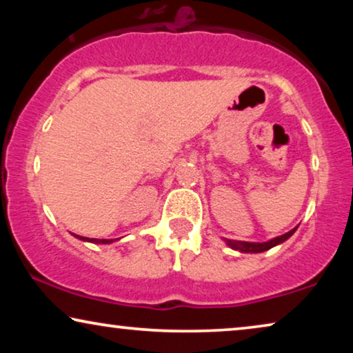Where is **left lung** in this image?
Returning a JSON list of instances; mask_svg holds the SVG:
<instances>
[{
  "mask_svg": "<svg viewBox=\"0 0 353 353\" xmlns=\"http://www.w3.org/2000/svg\"><path fill=\"white\" fill-rule=\"evenodd\" d=\"M297 228H294L289 231V233L283 234V236H278V238H274L272 241H268V243H248V241H231V239H226V244L230 245V248H233L236 250H241V252H265V250L272 249L274 248V245L281 244L286 241L288 238H291V236L294 234V231H296Z\"/></svg>",
  "mask_w": 353,
  "mask_h": 353,
  "instance_id": "left-lung-1",
  "label": "left lung"
}]
</instances>
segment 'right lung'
I'll return each instance as SVG.
<instances>
[{"mask_svg":"<svg viewBox=\"0 0 353 353\" xmlns=\"http://www.w3.org/2000/svg\"><path fill=\"white\" fill-rule=\"evenodd\" d=\"M77 238L81 241H90V243H96V244H109L112 243V239H94V238H83V236H77Z\"/></svg>","mask_w":353,"mask_h":353,"instance_id":"add662e5","label":"right lung"}]
</instances>
